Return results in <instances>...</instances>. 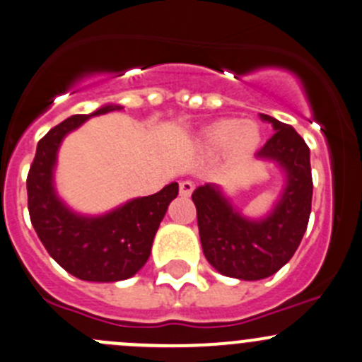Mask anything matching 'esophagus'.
<instances>
[{
    "label": "esophagus",
    "instance_id": "obj_1",
    "mask_svg": "<svg viewBox=\"0 0 362 362\" xmlns=\"http://www.w3.org/2000/svg\"><path fill=\"white\" fill-rule=\"evenodd\" d=\"M194 191V184L191 180H182L180 182V196L189 197Z\"/></svg>",
    "mask_w": 362,
    "mask_h": 362
}]
</instances>
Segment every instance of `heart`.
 Instances as JSON below:
<instances>
[{
  "label": "heart",
  "mask_w": 362,
  "mask_h": 362,
  "mask_svg": "<svg viewBox=\"0 0 362 362\" xmlns=\"http://www.w3.org/2000/svg\"><path fill=\"white\" fill-rule=\"evenodd\" d=\"M262 140L260 128L253 121H239L235 117L216 119L201 132V146L208 151L226 149L230 161L250 158Z\"/></svg>",
  "instance_id": "heart-1"
}]
</instances>
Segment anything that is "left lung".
<instances>
[{
  "instance_id": "8db88e82",
  "label": "left lung",
  "mask_w": 362,
  "mask_h": 362,
  "mask_svg": "<svg viewBox=\"0 0 362 362\" xmlns=\"http://www.w3.org/2000/svg\"><path fill=\"white\" fill-rule=\"evenodd\" d=\"M276 133L257 152L286 171V189L271 215L248 220L239 215L215 185H201L192 192L197 211L201 246L206 260L220 274L243 281L272 276L290 262L305 234L312 208L310 151L290 124L267 114Z\"/></svg>"
}]
</instances>
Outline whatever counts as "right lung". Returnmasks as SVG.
<instances>
[{
  "label": "right lung",
  "mask_w": 362,
  "mask_h": 362,
  "mask_svg": "<svg viewBox=\"0 0 362 362\" xmlns=\"http://www.w3.org/2000/svg\"><path fill=\"white\" fill-rule=\"evenodd\" d=\"M119 109L123 107L104 105L90 116ZM90 116H71L37 142L28 173V208L37 238L64 271L83 281L114 283L128 279L146 265L156 230L178 196V184L173 182L152 196L133 199L95 218L67 210L53 189L57 151L64 136Z\"/></svg>",
  "instance_id": "obj_1"
}]
</instances>
